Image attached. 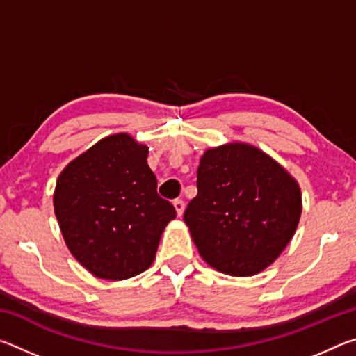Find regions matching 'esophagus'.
<instances>
[{
  "instance_id": "obj_1",
  "label": "esophagus",
  "mask_w": 356,
  "mask_h": 356,
  "mask_svg": "<svg viewBox=\"0 0 356 356\" xmlns=\"http://www.w3.org/2000/svg\"><path fill=\"white\" fill-rule=\"evenodd\" d=\"M172 204H174V207H176V212H177V215H179V216H182L184 210H185V202H184L182 200H176V201H174Z\"/></svg>"
}]
</instances>
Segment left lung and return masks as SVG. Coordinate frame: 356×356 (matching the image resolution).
<instances>
[{
    "instance_id": "obj_1",
    "label": "left lung",
    "mask_w": 356,
    "mask_h": 356,
    "mask_svg": "<svg viewBox=\"0 0 356 356\" xmlns=\"http://www.w3.org/2000/svg\"><path fill=\"white\" fill-rule=\"evenodd\" d=\"M196 186L184 220L204 261L220 272H262L293 237L300 186L262 150L240 143L209 149Z\"/></svg>"
}]
</instances>
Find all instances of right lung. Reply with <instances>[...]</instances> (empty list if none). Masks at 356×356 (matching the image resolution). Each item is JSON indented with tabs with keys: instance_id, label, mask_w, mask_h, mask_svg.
I'll return each instance as SVG.
<instances>
[{
	"instance_id": "add662e5",
	"label": "right lung",
	"mask_w": 356,
	"mask_h": 356,
	"mask_svg": "<svg viewBox=\"0 0 356 356\" xmlns=\"http://www.w3.org/2000/svg\"><path fill=\"white\" fill-rule=\"evenodd\" d=\"M149 150L134 138L108 136L65 166L55 213L72 254L94 276L127 280L154 262L176 209L156 193Z\"/></svg>"
}]
</instances>
